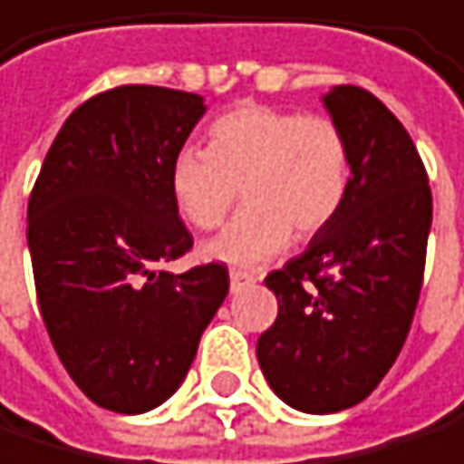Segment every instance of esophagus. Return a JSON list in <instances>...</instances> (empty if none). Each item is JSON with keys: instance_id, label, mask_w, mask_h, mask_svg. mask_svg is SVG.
I'll return each mask as SVG.
<instances>
[{"instance_id": "1", "label": "esophagus", "mask_w": 464, "mask_h": 464, "mask_svg": "<svg viewBox=\"0 0 464 464\" xmlns=\"http://www.w3.org/2000/svg\"><path fill=\"white\" fill-rule=\"evenodd\" d=\"M249 283H255V275L252 272H246V269H232L229 272V286H232V292L246 289Z\"/></svg>"}]
</instances>
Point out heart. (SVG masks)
<instances>
[{"instance_id":"b5f03b06","label":"heart","mask_w":464,"mask_h":464,"mask_svg":"<svg viewBox=\"0 0 464 464\" xmlns=\"http://www.w3.org/2000/svg\"><path fill=\"white\" fill-rule=\"evenodd\" d=\"M352 187V144L332 115L237 104L207 127V150L172 158L169 195L189 227L209 232L237 201L246 207L204 246L209 260L257 266L292 240L320 235Z\"/></svg>"}]
</instances>
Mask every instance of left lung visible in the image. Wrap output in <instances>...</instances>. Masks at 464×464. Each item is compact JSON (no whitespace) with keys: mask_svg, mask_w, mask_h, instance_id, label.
Instances as JSON below:
<instances>
[{"mask_svg":"<svg viewBox=\"0 0 464 464\" xmlns=\"http://www.w3.org/2000/svg\"><path fill=\"white\" fill-rule=\"evenodd\" d=\"M352 144L340 215L283 269L266 275L277 317L257 337L275 394L306 414L362 402L394 365L422 292L430 187L408 130L357 84L325 96Z\"/></svg>","mask_w":464,"mask_h":464,"instance_id":"obj_1","label":"left lung"}]
</instances>
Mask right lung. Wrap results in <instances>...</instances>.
Returning a JSON list of instances; mask_svg holds the SVG:
<instances>
[{
	"label": "right lung",
	"instance_id": "1",
	"mask_svg": "<svg viewBox=\"0 0 464 464\" xmlns=\"http://www.w3.org/2000/svg\"><path fill=\"white\" fill-rule=\"evenodd\" d=\"M201 115L195 92L104 90L70 112L27 201L50 343L72 382L115 414H141L175 394L229 292L227 263L167 272L192 249L169 167Z\"/></svg>",
	"mask_w": 464,
	"mask_h": 464
}]
</instances>
